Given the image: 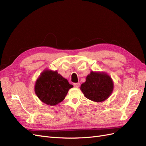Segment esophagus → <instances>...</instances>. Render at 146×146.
<instances>
[{
  "label": "esophagus",
  "instance_id": "esophagus-1",
  "mask_svg": "<svg viewBox=\"0 0 146 146\" xmlns=\"http://www.w3.org/2000/svg\"><path fill=\"white\" fill-rule=\"evenodd\" d=\"M80 83H74V86L75 87V88H78L79 86H80Z\"/></svg>",
  "mask_w": 146,
  "mask_h": 146
}]
</instances>
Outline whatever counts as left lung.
Returning <instances> with one entry per match:
<instances>
[{
    "instance_id": "obj_1",
    "label": "left lung",
    "mask_w": 146,
    "mask_h": 146,
    "mask_svg": "<svg viewBox=\"0 0 146 146\" xmlns=\"http://www.w3.org/2000/svg\"><path fill=\"white\" fill-rule=\"evenodd\" d=\"M80 89L87 99L100 102L111 94L113 83L107 74L92 71L86 77V82L82 84Z\"/></svg>"
}]
</instances>
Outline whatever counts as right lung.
I'll list each match as a JSON object with an SVG mask.
<instances>
[{
    "label": "right lung",
    "mask_w": 146,
    "mask_h": 146,
    "mask_svg": "<svg viewBox=\"0 0 146 146\" xmlns=\"http://www.w3.org/2000/svg\"><path fill=\"white\" fill-rule=\"evenodd\" d=\"M72 87L57 71L46 70L37 80L35 91L42 102L52 106L63 100Z\"/></svg>",
    "instance_id": "right-lung-1"
}]
</instances>
